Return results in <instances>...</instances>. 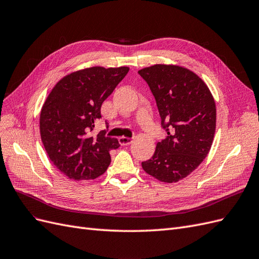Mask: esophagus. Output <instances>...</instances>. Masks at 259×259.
<instances>
[{"label": "esophagus", "mask_w": 259, "mask_h": 259, "mask_svg": "<svg viewBox=\"0 0 259 259\" xmlns=\"http://www.w3.org/2000/svg\"><path fill=\"white\" fill-rule=\"evenodd\" d=\"M119 143H120L121 145H123V146L129 145V144L132 143V139L127 138V137H120V138H119Z\"/></svg>", "instance_id": "34e87169"}]
</instances>
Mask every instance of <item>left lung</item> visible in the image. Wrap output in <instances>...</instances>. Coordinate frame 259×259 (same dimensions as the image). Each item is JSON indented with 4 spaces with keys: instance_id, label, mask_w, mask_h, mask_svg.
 Instances as JSON below:
<instances>
[{
    "instance_id": "1",
    "label": "left lung",
    "mask_w": 259,
    "mask_h": 259,
    "mask_svg": "<svg viewBox=\"0 0 259 259\" xmlns=\"http://www.w3.org/2000/svg\"><path fill=\"white\" fill-rule=\"evenodd\" d=\"M156 100L167 138L142 161L146 174L161 182H178L207 156L216 130V104L196 73L178 65L156 64L139 70Z\"/></svg>"
}]
</instances>
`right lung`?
Instances as JSON below:
<instances>
[{"mask_svg": "<svg viewBox=\"0 0 259 259\" xmlns=\"http://www.w3.org/2000/svg\"><path fill=\"white\" fill-rule=\"evenodd\" d=\"M129 67L101 66L73 71L62 78L48 95L40 114V135L53 165L71 180H91L110 164L109 151L119 147L115 138L91 132L101 106Z\"/></svg>", "mask_w": 259, "mask_h": 259, "instance_id": "add662e5", "label": "right lung"}]
</instances>
